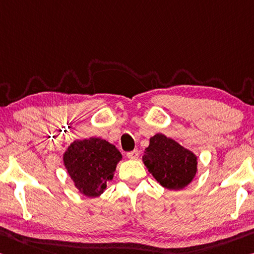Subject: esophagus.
<instances>
[{
	"label": "esophagus",
	"instance_id": "34e87169",
	"mask_svg": "<svg viewBox=\"0 0 254 254\" xmlns=\"http://www.w3.org/2000/svg\"><path fill=\"white\" fill-rule=\"evenodd\" d=\"M139 151L138 150H133V151H130V152H127V158H130V159H138L139 158Z\"/></svg>",
	"mask_w": 254,
	"mask_h": 254
}]
</instances>
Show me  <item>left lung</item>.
I'll return each instance as SVG.
<instances>
[{
	"label": "left lung",
	"mask_w": 254,
	"mask_h": 254,
	"mask_svg": "<svg viewBox=\"0 0 254 254\" xmlns=\"http://www.w3.org/2000/svg\"><path fill=\"white\" fill-rule=\"evenodd\" d=\"M142 162L157 182L168 190H182L198 172V157L163 133H156L144 149Z\"/></svg>",
	"instance_id": "obj_1"
}]
</instances>
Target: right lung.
<instances>
[{
  "mask_svg": "<svg viewBox=\"0 0 254 254\" xmlns=\"http://www.w3.org/2000/svg\"><path fill=\"white\" fill-rule=\"evenodd\" d=\"M122 155L114 144L102 138L74 140L63 154V163L76 190L88 198L105 192L114 178Z\"/></svg>",
  "mask_w": 254,
  "mask_h": 254,
  "instance_id": "add662e5",
  "label": "right lung"
}]
</instances>
